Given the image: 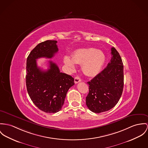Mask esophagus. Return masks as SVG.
<instances>
[{"label": "esophagus", "instance_id": "esophagus-1", "mask_svg": "<svg viewBox=\"0 0 148 148\" xmlns=\"http://www.w3.org/2000/svg\"><path fill=\"white\" fill-rule=\"evenodd\" d=\"M80 82H81V80H80V79L78 77H75V78H74V82H75V84H77V83H79Z\"/></svg>", "mask_w": 148, "mask_h": 148}]
</instances>
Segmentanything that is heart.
<instances>
[{
  "mask_svg": "<svg viewBox=\"0 0 148 148\" xmlns=\"http://www.w3.org/2000/svg\"><path fill=\"white\" fill-rule=\"evenodd\" d=\"M105 57L101 51L95 48H82L75 51L72 58L64 57V62L71 69H74L75 63L82 64V70L88 76H95L99 73L105 62Z\"/></svg>",
  "mask_w": 148,
  "mask_h": 148,
  "instance_id": "b5f03b06",
  "label": "heart"
}]
</instances>
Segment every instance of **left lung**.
Wrapping results in <instances>:
<instances>
[{
	"instance_id": "8db88e82",
	"label": "left lung",
	"mask_w": 148,
	"mask_h": 148,
	"mask_svg": "<svg viewBox=\"0 0 148 148\" xmlns=\"http://www.w3.org/2000/svg\"><path fill=\"white\" fill-rule=\"evenodd\" d=\"M112 58L106 68L97 74L89 84L86 105L93 113H100L114 108L119 101L123 89V64L119 53L111 49Z\"/></svg>"
}]
</instances>
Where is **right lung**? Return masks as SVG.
Segmentation results:
<instances>
[{"label": "right lung", "mask_w": 148, "mask_h": 148, "mask_svg": "<svg viewBox=\"0 0 148 148\" xmlns=\"http://www.w3.org/2000/svg\"><path fill=\"white\" fill-rule=\"evenodd\" d=\"M56 40H46L38 44L27 58L26 84L33 102L42 111L48 113L59 112L64 105L69 89L74 79L61 73L57 65L49 61V68L43 70L37 66L36 59L51 58L58 51Z\"/></svg>", "instance_id": "right-lung-1"}]
</instances>
